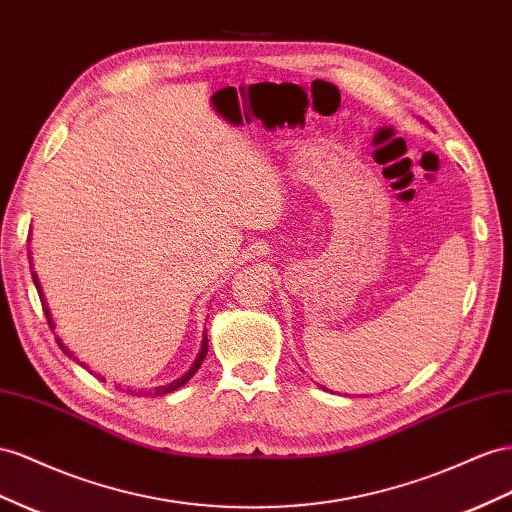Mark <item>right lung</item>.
Returning a JSON list of instances; mask_svg holds the SVG:
<instances>
[{
    "label": "right lung",
    "mask_w": 512,
    "mask_h": 512,
    "mask_svg": "<svg viewBox=\"0 0 512 512\" xmlns=\"http://www.w3.org/2000/svg\"><path fill=\"white\" fill-rule=\"evenodd\" d=\"M30 267H32V258H30ZM32 280H34V286H36V290H38V295H40V301H43V310H45V316H47V323L51 325V329L55 327L53 325V319H51V312H49V308H47V301H45V295H43V286H40V282H38V275H36V271H32ZM58 340V344H60V349L64 351V353H68L73 357V353L68 351L64 344H62V340L60 338H55ZM206 351H209V340H206V331H204V338H202V347H200V353H198V357H196V362L191 364V368L185 372L183 377H178L176 381H172V383H168V385H159V388H155V390H150V392H144V394H148V396H163V394H170V392H174V390H178L181 388V385H185L193 375H196V370L202 366V362H204V357H206ZM77 362V359H75ZM84 366V364H81ZM94 375V372H92ZM96 377H101V375H96ZM101 381H105L103 377H101Z\"/></svg>",
    "instance_id": "1"
}]
</instances>
